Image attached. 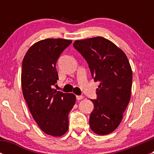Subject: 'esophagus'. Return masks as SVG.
I'll use <instances>...</instances> for the list:
<instances>
[{"instance_id": "obj_1", "label": "esophagus", "mask_w": 154, "mask_h": 154, "mask_svg": "<svg viewBox=\"0 0 154 154\" xmlns=\"http://www.w3.org/2000/svg\"><path fill=\"white\" fill-rule=\"evenodd\" d=\"M83 95H77L76 96V98H77V100H82V99H83Z\"/></svg>"}]
</instances>
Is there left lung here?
Wrapping results in <instances>:
<instances>
[{
  "label": "left lung",
  "mask_w": 154,
  "mask_h": 154,
  "mask_svg": "<svg viewBox=\"0 0 154 154\" xmlns=\"http://www.w3.org/2000/svg\"><path fill=\"white\" fill-rule=\"evenodd\" d=\"M74 48L88 65L94 81L100 82L89 118L92 131L106 135L120 125L131 95L133 73L125 53L103 37L77 40Z\"/></svg>",
  "instance_id": "8db88e82"
}]
</instances>
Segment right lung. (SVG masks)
<instances>
[{"mask_svg": "<svg viewBox=\"0 0 154 154\" xmlns=\"http://www.w3.org/2000/svg\"><path fill=\"white\" fill-rule=\"evenodd\" d=\"M71 42L63 38L42 40L29 48L22 62L23 95L40 129L53 136L67 132L68 113L75 104L74 94L54 88L59 80L57 62Z\"/></svg>", "mask_w": 154, "mask_h": 154, "instance_id": "right-lung-1", "label": "right lung"}]
</instances>
